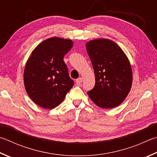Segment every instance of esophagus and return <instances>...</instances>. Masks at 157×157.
<instances>
[{
    "mask_svg": "<svg viewBox=\"0 0 157 157\" xmlns=\"http://www.w3.org/2000/svg\"><path fill=\"white\" fill-rule=\"evenodd\" d=\"M82 78H78V79H76V81H75L76 84H78V85H80V84H81V83H82Z\"/></svg>",
    "mask_w": 157,
    "mask_h": 157,
    "instance_id": "obj_1",
    "label": "esophagus"
}]
</instances>
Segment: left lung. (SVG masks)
Masks as SVG:
<instances>
[{"label": "left lung", "instance_id": "1", "mask_svg": "<svg viewBox=\"0 0 157 157\" xmlns=\"http://www.w3.org/2000/svg\"><path fill=\"white\" fill-rule=\"evenodd\" d=\"M95 75V85L87 92L101 108L117 107L124 101L132 83V67L126 53L115 42L98 38L86 44Z\"/></svg>", "mask_w": 157, "mask_h": 157}]
</instances>
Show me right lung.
I'll return each mask as SVG.
<instances>
[{
    "label": "right lung",
    "instance_id": "obj_1",
    "mask_svg": "<svg viewBox=\"0 0 157 157\" xmlns=\"http://www.w3.org/2000/svg\"><path fill=\"white\" fill-rule=\"evenodd\" d=\"M73 46L72 40L52 37L40 42L28 58L24 70L25 88L40 107L58 106L73 87L74 82L63 60Z\"/></svg>",
    "mask_w": 157,
    "mask_h": 157
}]
</instances>
